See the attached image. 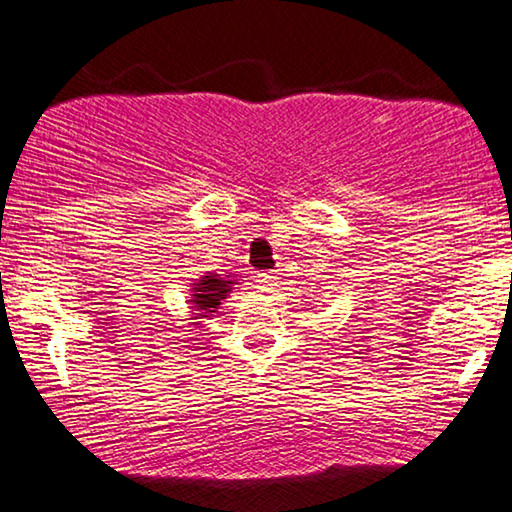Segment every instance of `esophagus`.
Masks as SVG:
<instances>
[{
    "label": "esophagus",
    "instance_id": "1",
    "mask_svg": "<svg viewBox=\"0 0 512 512\" xmlns=\"http://www.w3.org/2000/svg\"><path fill=\"white\" fill-rule=\"evenodd\" d=\"M255 283H257V288H260L262 292H274L278 285H281V281H278V276L271 274V271H262V274H257Z\"/></svg>",
    "mask_w": 512,
    "mask_h": 512
}]
</instances>
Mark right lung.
Listing matches in <instances>:
<instances>
[{"label":"right lung","mask_w":512,"mask_h":512,"mask_svg":"<svg viewBox=\"0 0 512 512\" xmlns=\"http://www.w3.org/2000/svg\"><path fill=\"white\" fill-rule=\"evenodd\" d=\"M229 285L231 281H220L217 276H203L201 281L194 285V311L213 313V309L220 306L222 299H227V292L231 290Z\"/></svg>","instance_id":"1"}]
</instances>
